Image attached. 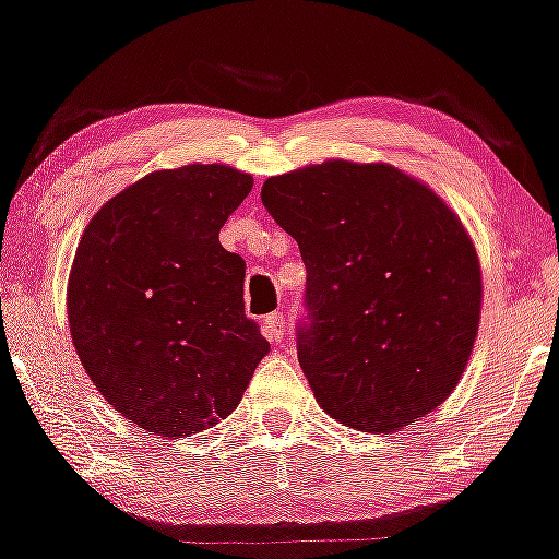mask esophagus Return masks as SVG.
Returning a JSON list of instances; mask_svg holds the SVG:
<instances>
[{
  "mask_svg": "<svg viewBox=\"0 0 559 559\" xmlns=\"http://www.w3.org/2000/svg\"><path fill=\"white\" fill-rule=\"evenodd\" d=\"M262 331H265L267 342H273V344L284 342V333H286L284 316H281V312H273V316H267L265 320H262Z\"/></svg>",
  "mask_w": 559,
  "mask_h": 559,
  "instance_id": "esophagus-1",
  "label": "esophagus"
}]
</instances>
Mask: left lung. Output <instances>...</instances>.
<instances>
[{
    "mask_svg": "<svg viewBox=\"0 0 559 559\" xmlns=\"http://www.w3.org/2000/svg\"><path fill=\"white\" fill-rule=\"evenodd\" d=\"M262 204L307 267L297 355L320 407L368 433L433 413L480 320L478 254L460 217L394 165L349 159L267 178Z\"/></svg>",
    "mask_w": 559,
    "mask_h": 559,
    "instance_id": "obj_1",
    "label": "left lung"
}]
</instances>
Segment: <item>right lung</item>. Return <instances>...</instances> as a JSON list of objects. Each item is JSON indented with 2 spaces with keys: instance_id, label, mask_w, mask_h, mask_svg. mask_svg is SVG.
<instances>
[{
  "instance_id": "right-lung-1",
  "label": "right lung",
  "mask_w": 559,
  "mask_h": 559,
  "mask_svg": "<svg viewBox=\"0 0 559 559\" xmlns=\"http://www.w3.org/2000/svg\"><path fill=\"white\" fill-rule=\"evenodd\" d=\"M228 165L157 170L102 204L68 278L79 360L123 418L157 436L213 428L271 352L243 316V260L221 228L252 191Z\"/></svg>"
}]
</instances>
